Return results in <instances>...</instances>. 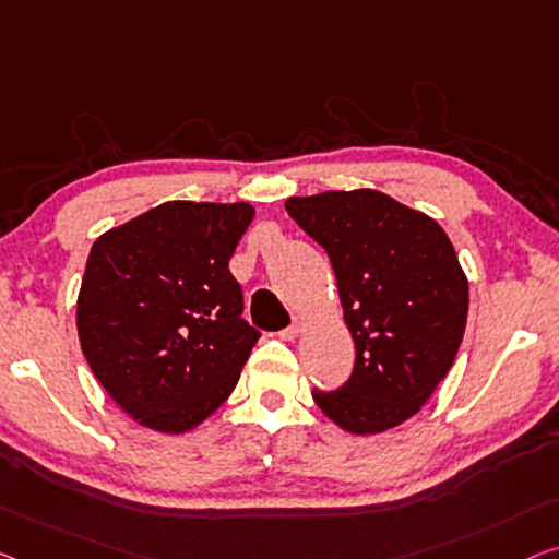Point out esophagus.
<instances>
[{
	"label": "esophagus",
	"mask_w": 559,
	"mask_h": 559,
	"mask_svg": "<svg viewBox=\"0 0 559 559\" xmlns=\"http://www.w3.org/2000/svg\"><path fill=\"white\" fill-rule=\"evenodd\" d=\"M304 326H306V321L301 319V316H298V319H294V323H290L288 329L281 331V338H283V341H294V338L298 336V333L304 331Z\"/></svg>",
	"instance_id": "1"
}]
</instances>
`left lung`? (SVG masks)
<instances>
[{"instance_id":"8db88e82","label":"left lung","mask_w":559,"mask_h":559,"mask_svg":"<svg viewBox=\"0 0 559 559\" xmlns=\"http://www.w3.org/2000/svg\"><path fill=\"white\" fill-rule=\"evenodd\" d=\"M329 253L356 361L313 402L348 435H381L421 409L460 352L469 283L435 218L371 188L288 198Z\"/></svg>"}]
</instances>
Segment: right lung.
<instances>
[{
    "instance_id": "add662e5",
    "label": "right lung",
    "mask_w": 559,
    "mask_h": 559,
    "mask_svg": "<svg viewBox=\"0 0 559 559\" xmlns=\"http://www.w3.org/2000/svg\"><path fill=\"white\" fill-rule=\"evenodd\" d=\"M248 203L170 200L95 240L78 296L82 354L120 409L186 435L236 389L261 333L228 261Z\"/></svg>"
}]
</instances>
